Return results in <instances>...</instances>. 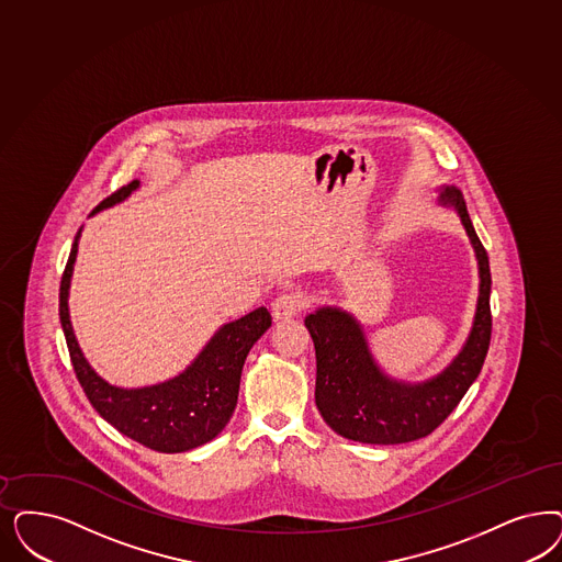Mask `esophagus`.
Listing matches in <instances>:
<instances>
[{"label": "esophagus", "instance_id": "esophagus-1", "mask_svg": "<svg viewBox=\"0 0 562 562\" xmlns=\"http://www.w3.org/2000/svg\"><path fill=\"white\" fill-rule=\"evenodd\" d=\"M305 307V299L301 292H282L280 296L273 299L271 303V313L276 319H291L299 311Z\"/></svg>", "mask_w": 562, "mask_h": 562}]
</instances>
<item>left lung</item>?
Returning a JSON list of instances; mask_svg holds the SVG:
<instances>
[{
	"mask_svg": "<svg viewBox=\"0 0 562 562\" xmlns=\"http://www.w3.org/2000/svg\"><path fill=\"white\" fill-rule=\"evenodd\" d=\"M438 201L457 210L477 257L480 296L469 338L442 373L408 384L392 380L380 369L366 331L350 313L338 307L310 313L305 326L317 359L315 405L342 438L363 445H405L426 438L461 403L482 371L492 336L487 252L471 224L461 191L446 187Z\"/></svg>",
	"mask_w": 562,
	"mask_h": 562,
	"instance_id": "1",
	"label": "left lung"
}]
</instances>
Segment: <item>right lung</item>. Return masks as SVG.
I'll list each match as a JSON object with an SVG mask.
<instances>
[{
	"label": "right lung",
	"instance_id": "right-lung-1",
	"mask_svg": "<svg viewBox=\"0 0 562 562\" xmlns=\"http://www.w3.org/2000/svg\"><path fill=\"white\" fill-rule=\"evenodd\" d=\"M138 184V180H133L122 187L112 196L103 199L93 213L124 201ZM78 238L80 231L75 236L59 284V322L70 361L89 403L120 434L157 452H187L207 445L233 417L245 359L252 345L270 328V311L259 307L240 319L224 324L193 363L172 380L154 386H112L85 359L70 322L68 291L77 261Z\"/></svg>",
	"mask_w": 562,
	"mask_h": 562
}]
</instances>
